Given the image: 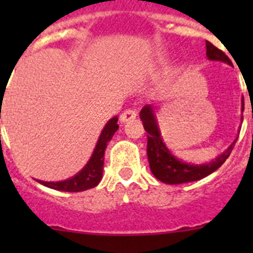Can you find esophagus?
I'll return each mask as SVG.
<instances>
[{
	"label": "esophagus",
	"mask_w": 253,
	"mask_h": 253,
	"mask_svg": "<svg viewBox=\"0 0 253 253\" xmlns=\"http://www.w3.org/2000/svg\"><path fill=\"white\" fill-rule=\"evenodd\" d=\"M135 118H137V111L134 110V109H126V110L120 115V122L122 123L130 122V120L135 119Z\"/></svg>",
	"instance_id": "obj_1"
}]
</instances>
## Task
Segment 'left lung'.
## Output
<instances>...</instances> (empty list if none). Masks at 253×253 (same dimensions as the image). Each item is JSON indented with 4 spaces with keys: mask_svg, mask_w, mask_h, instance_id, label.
Listing matches in <instances>:
<instances>
[{
    "mask_svg": "<svg viewBox=\"0 0 253 253\" xmlns=\"http://www.w3.org/2000/svg\"><path fill=\"white\" fill-rule=\"evenodd\" d=\"M207 57L210 60H219V62H224L232 66L231 59L228 58V55H225L224 51L214 46L210 42H207ZM243 110H245V101L242 100V111ZM139 116L143 122L144 130L147 131V156H148L149 167L154 177L165 184L178 185L207 177L225 162L236 143L234 140L231 146L228 147L227 151L223 152L220 156L209 163L194 165V163L182 162L176 158L163 143L151 105H146L143 107Z\"/></svg>",
    "mask_w": 253,
    "mask_h": 253,
    "instance_id": "obj_1",
    "label": "left lung"
}]
</instances>
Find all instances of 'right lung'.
I'll list each match as a JSON object with an SVG mask.
<instances>
[{"instance_id": "add662e5", "label": "right lung", "mask_w": 253, "mask_h": 253, "mask_svg": "<svg viewBox=\"0 0 253 253\" xmlns=\"http://www.w3.org/2000/svg\"><path fill=\"white\" fill-rule=\"evenodd\" d=\"M118 129H119L118 116H114L113 119L109 120L107 124L105 125V128L102 129L90 161L87 162V165L81 171L78 172L77 175L68 178V180L57 181V182H46V181L40 180L37 181L46 187L59 190V191H68V193H78V191H84V190L97 186L102 178L105 149L107 147V143L110 142Z\"/></svg>"}]
</instances>
